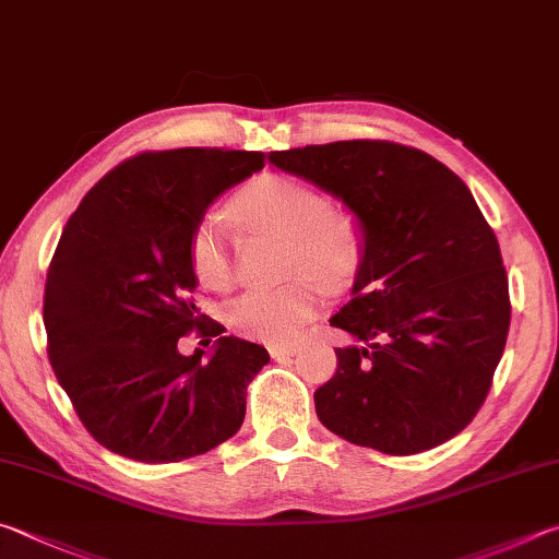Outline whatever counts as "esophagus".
<instances>
[{"label": "esophagus", "mask_w": 559, "mask_h": 559, "mask_svg": "<svg viewBox=\"0 0 559 559\" xmlns=\"http://www.w3.org/2000/svg\"><path fill=\"white\" fill-rule=\"evenodd\" d=\"M299 354V344H270L272 358H289Z\"/></svg>", "instance_id": "1"}]
</instances>
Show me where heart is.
<instances>
[{
	"mask_svg": "<svg viewBox=\"0 0 559 559\" xmlns=\"http://www.w3.org/2000/svg\"><path fill=\"white\" fill-rule=\"evenodd\" d=\"M245 223L289 242L287 274L272 289H252L235 301L230 321L242 334L285 344L295 341L317 314L326 287L338 289L356 277L366 254V230L354 211L331 209L326 193L305 181L264 176L235 199ZM189 264L201 285L225 292L235 282L230 238L221 215L203 218L189 240Z\"/></svg>",
	"mask_w": 559,
	"mask_h": 559,
	"instance_id": "obj_1",
	"label": "heart"
}]
</instances>
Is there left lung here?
I'll list each match as a JSON object with an SVG mask.
<instances>
[{
    "label": "left lung",
    "instance_id": "1",
    "mask_svg": "<svg viewBox=\"0 0 559 559\" xmlns=\"http://www.w3.org/2000/svg\"><path fill=\"white\" fill-rule=\"evenodd\" d=\"M282 171L334 193L366 230L350 299L331 317L366 346L336 348L314 393L321 425L407 456L444 444L491 390L511 326L496 233L435 156L385 140L270 152Z\"/></svg>",
    "mask_w": 559,
    "mask_h": 559
}]
</instances>
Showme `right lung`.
I'll return each instance as SVG.
<instances>
[{
    "label": "right lung",
    "instance_id": "obj_1",
    "mask_svg": "<svg viewBox=\"0 0 559 559\" xmlns=\"http://www.w3.org/2000/svg\"><path fill=\"white\" fill-rule=\"evenodd\" d=\"M262 166V152H142L107 171L68 218L46 274L48 360L110 452L171 464L240 429L245 390L270 354L221 336L193 305L189 240L205 209ZM193 328L206 345L219 336L209 361L175 348Z\"/></svg>",
    "mask_w": 559,
    "mask_h": 559
}]
</instances>
